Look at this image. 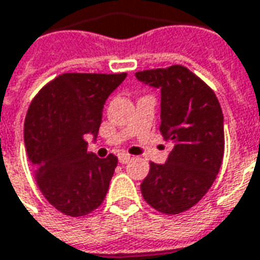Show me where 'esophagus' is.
<instances>
[{
	"label": "esophagus",
	"instance_id": "esophagus-1",
	"mask_svg": "<svg viewBox=\"0 0 260 260\" xmlns=\"http://www.w3.org/2000/svg\"><path fill=\"white\" fill-rule=\"evenodd\" d=\"M132 159V155L130 154H126V152H120L119 154V162L120 164H127Z\"/></svg>",
	"mask_w": 260,
	"mask_h": 260
}]
</instances>
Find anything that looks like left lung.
<instances>
[{
  "mask_svg": "<svg viewBox=\"0 0 260 260\" xmlns=\"http://www.w3.org/2000/svg\"><path fill=\"white\" fill-rule=\"evenodd\" d=\"M136 77L161 88L159 132L172 143L165 165L150 162L141 194L156 211L179 214L200 202L221 168V106L214 91L180 64L139 71Z\"/></svg>",
  "mask_w": 260,
  "mask_h": 260,
  "instance_id": "obj_1",
  "label": "left lung"
}]
</instances>
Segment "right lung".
<instances>
[{
	"label": "right lung",
	"mask_w": 260,
	"mask_h": 260,
	"mask_svg": "<svg viewBox=\"0 0 260 260\" xmlns=\"http://www.w3.org/2000/svg\"><path fill=\"white\" fill-rule=\"evenodd\" d=\"M127 73H64L47 82L30 102L23 137L35 180L60 213L85 217L104 203L117 156L86 151L85 134L95 137L105 101Z\"/></svg>",
	"instance_id": "right-lung-1"
}]
</instances>
